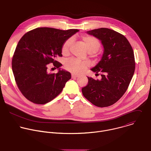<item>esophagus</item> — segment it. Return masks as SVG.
Listing matches in <instances>:
<instances>
[{
	"label": "esophagus",
	"mask_w": 151,
	"mask_h": 151,
	"mask_svg": "<svg viewBox=\"0 0 151 151\" xmlns=\"http://www.w3.org/2000/svg\"><path fill=\"white\" fill-rule=\"evenodd\" d=\"M78 77H79V75H75V74H73V73L72 74V78L73 79L76 78H78Z\"/></svg>",
	"instance_id": "1"
}]
</instances>
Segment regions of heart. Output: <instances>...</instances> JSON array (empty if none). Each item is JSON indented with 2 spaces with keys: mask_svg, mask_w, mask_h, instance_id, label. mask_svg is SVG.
<instances>
[{
  "mask_svg": "<svg viewBox=\"0 0 151 151\" xmlns=\"http://www.w3.org/2000/svg\"><path fill=\"white\" fill-rule=\"evenodd\" d=\"M88 51L90 53H94L98 51L100 47L99 40L94 36L90 35H84L81 37ZM73 39L69 38L63 43L61 47V52L64 55L69 53L70 46L72 44ZM89 66V63L87 61H81L76 58L68 60L65 63L66 68L71 72L79 74L83 72Z\"/></svg>",
  "mask_w": 151,
  "mask_h": 151,
  "instance_id": "obj_1",
  "label": "heart"
}]
</instances>
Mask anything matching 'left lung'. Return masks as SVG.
Returning <instances> with one entry per match:
<instances>
[{"label":"left lung","mask_w":151,"mask_h":151,"mask_svg":"<svg viewBox=\"0 0 151 151\" xmlns=\"http://www.w3.org/2000/svg\"><path fill=\"white\" fill-rule=\"evenodd\" d=\"M101 41L103 53L97 65L91 69L101 79L88 77L82 88L83 96L94 105L103 107L115 103L125 93L133 76L135 60L133 48L122 35L107 28L87 31Z\"/></svg>","instance_id":"1"}]
</instances>
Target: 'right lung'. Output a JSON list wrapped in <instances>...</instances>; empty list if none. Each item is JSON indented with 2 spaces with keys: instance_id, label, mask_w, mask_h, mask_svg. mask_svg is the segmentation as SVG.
Segmentation results:
<instances>
[{
  "instance_id": "add662e5",
  "label": "right lung",
  "mask_w": 151,
  "mask_h": 151,
  "mask_svg": "<svg viewBox=\"0 0 151 151\" xmlns=\"http://www.w3.org/2000/svg\"><path fill=\"white\" fill-rule=\"evenodd\" d=\"M79 30L40 27L26 33L18 42L12 60L17 85L23 96L36 104H45L56 97L71 78L70 72L60 68L55 60L61 57L63 43ZM52 62L57 74L48 72Z\"/></svg>"
}]
</instances>
